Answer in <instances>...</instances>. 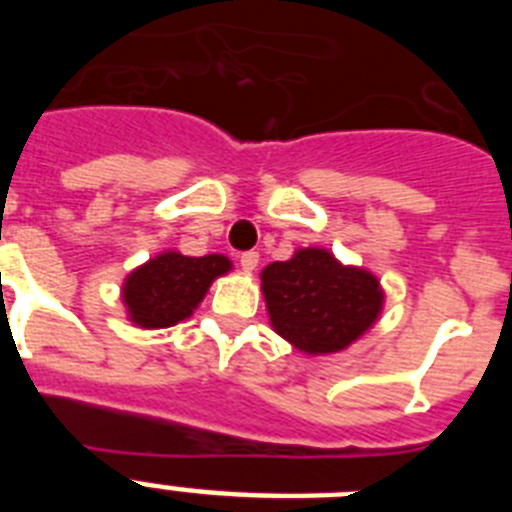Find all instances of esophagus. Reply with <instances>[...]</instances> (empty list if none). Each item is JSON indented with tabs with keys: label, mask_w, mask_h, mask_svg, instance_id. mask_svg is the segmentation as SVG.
<instances>
[{
	"label": "esophagus",
	"mask_w": 512,
	"mask_h": 512,
	"mask_svg": "<svg viewBox=\"0 0 512 512\" xmlns=\"http://www.w3.org/2000/svg\"><path fill=\"white\" fill-rule=\"evenodd\" d=\"M241 266H243V271L256 269V266H259V251L241 253Z\"/></svg>",
	"instance_id": "34e87169"
}]
</instances>
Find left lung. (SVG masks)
<instances>
[{"mask_svg":"<svg viewBox=\"0 0 512 512\" xmlns=\"http://www.w3.org/2000/svg\"><path fill=\"white\" fill-rule=\"evenodd\" d=\"M269 318L305 354H333L372 328L382 310L377 277L338 264L323 248H302L261 271Z\"/></svg>","mask_w":512,"mask_h":512,"instance_id":"1","label":"left lung"}]
</instances>
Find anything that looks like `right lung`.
<instances>
[{
  "label": "right lung",
  "mask_w": 512,
  "mask_h": 512,
  "mask_svg": "<svg viewBox=\"0 0 512 512\" xmlns=\"http://www.w3.org/2000/svg\"><path fill=\"white\" fill-rule=\"evenodd\" d=\"M225 271H230V261L220 253H161L125 279L122 300L128 305L130 320L140 328H169L192 315L212 279Z\"/></svg>",
  "instance_id": "right-lung-1"
}]
</instances>
